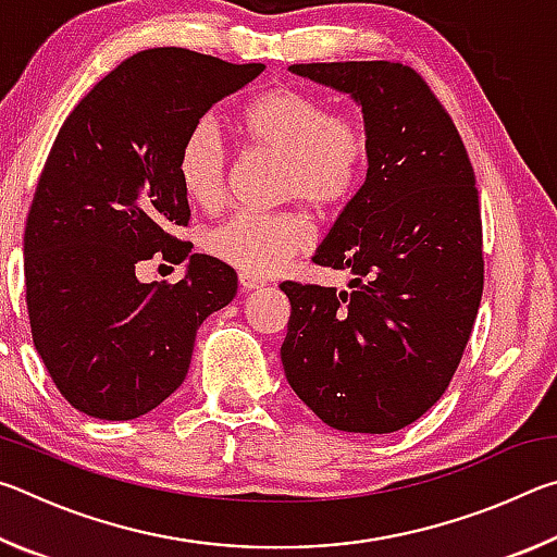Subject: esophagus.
Segmentation results:
<instances>
[{
    "label": "esophagus",
    "mask_w": 557,
    "mask_h": 557,
    "mask_svg": "<svg viewBox=\"0 0 557 557\" xmlns=\"http://www.w3.org/2000/svg\"><path fill=\"white\" fill-rule=\"evenodd\" d=\"M238 285H240L243 292H256V289H260V287H265V282L258 280V277L245 275V272H240V275H238Z\"/></svg>",
    "instance_id": "obj_1"
}]
</instances>
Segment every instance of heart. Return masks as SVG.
<instances>
[{
    "label": "heart",
    "mask_w": 557,
    "mask_h": 557,
    "mask_svg": "<svg viewBox=\"0 0 557 557\" xmlns=\"http://www.w3.org/2000/svg\"><path fill=\"white\" fill-rule=\"evenodd\" d=\"M240 129L258 152L285 162L280 196L319 215L346 211L361 194L371 166V132L354 112H336L314 92L280 86L250 102ZM231 152L213 117L188 127L178 147L176 176L188 201L221 209L228 194ZM312 245L301 213H235L206 233L203 248L250 277H268Z\"/></svg>",
    "instance_id": "obj_1"
}]
</instances>
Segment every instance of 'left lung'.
<instances>
[{
  "instance_id": "1",
  "label": "left lung",
  "mask_w": 557,
  "mask_h": 557,
  "mask_svg": "<svg viewBox=\"0 0 557 557\" xmlns=\"http://www.w3.org/2000/svg\"><path fill=\"white\" fill-rule=\"evenodd\" d=\"M289 71L348 92L373 152L361 194L312 258L351 270L348 289L280 285L292 305L282 366L329 428L385 435L442 398L471 336L484 289L474 169L449 112L410 65Z\"/></svg>"
}]
</instances>
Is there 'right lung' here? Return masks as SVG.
Wrapping results in <instances>:
<instances>
[{
    "label": "right lung",
    "mask_w": 557,
    "mask_h": 557,
    "mask_svg": "<svg viewBox=\"0 0 557 557\" xmlns=\"http://www.w3.org/2000/svg\"><path fill=\"white\" fill-rule=\"evenodd\" d=\"M262 71L147 49L65 117L26 219L24 280L34 346L75 410H154L184 383L203 319L235 297V270L174 235L191 219L176 159L188 127ZM152 257L188 259L187 277L139 283L134 270Z\"/></svg>",
    "instance_id": "add662e5"
}]
</instances>
